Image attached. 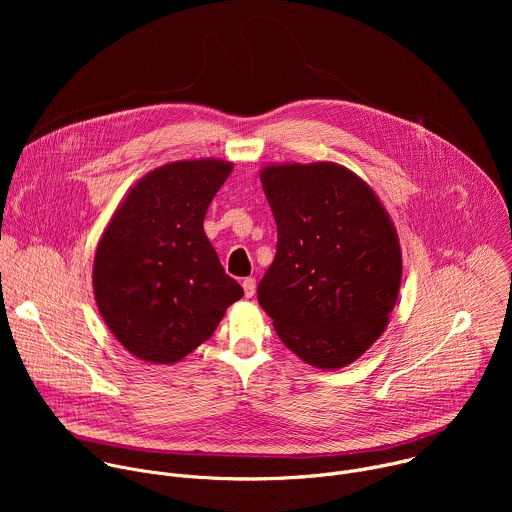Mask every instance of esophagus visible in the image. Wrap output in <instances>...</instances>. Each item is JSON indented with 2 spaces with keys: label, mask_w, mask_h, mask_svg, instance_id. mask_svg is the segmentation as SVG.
Listing matches in <instances>:
<instances>
[{
  "label": "esophagus",
  "mask_w": 512,
  "mask_h": 512,
  "mask_svg": "<svg viewBox=\"0 0 512 512\" xmlns=\"http://www.w3.org/2000/svg\"><path fill=\"white\" fill-rule=\"evenodd\" d=\"M243 289H245V298H253L255 296V289H257L255 277H245L243 279Z\"/></svg>",
  "instance_id": "34e87169"
}]
</instances>
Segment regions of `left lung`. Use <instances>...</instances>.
<instances>
[{
    "label": "left lung",
    "mask_w": 512,
    "mask_h": 512,
    "mask_svg": "<svg viewBox=\"0 0 512 512\" xmlns=\"http://www.w3.org/2000/svg\"><path fill=\"white\" fill-rule=\"evenodd\" d=\"M259 178L277 253L257 300L291 352L316 369H342L379 340L397 304L395 225L375 190L340 164H269Z\"/></svg>",
    "instance_id": "8db88e82"
}]
</instances>
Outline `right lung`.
Segmentation results:
<instances>
[{
  "mask_svg": "<svg viewBox=\"0 0 512 512\" xmlns=\"http://www.w3.org/2000/svg\"><path fill=\"white\" fill-rule=\"evenodd\" d=\"M231 172L216 158L160 166L129 188L107 223L93 291L103 322L135 358L182 360L243 298L202 227Z\"/></svg>",
  "mask_w": 512,
  "mask_h": 512,
  "instance_id": "add662e5",
  "label": "right lung"
}]
</instances>
